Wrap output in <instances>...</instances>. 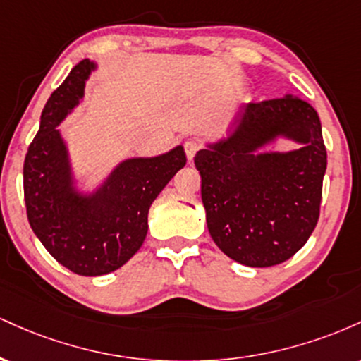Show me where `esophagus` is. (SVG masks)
<instances>
[{
	"label": "esophagus",
	"instance_id": "1",
	"mask_svg": "<svg viewBox=\"0 0 361 361\" xmlns=\"http://www.w3.org/2000/svg\"><path fill=\"white\" fill-rule=\"evenodd\" d=\"M198 149H200V144H198L197 140L188 139V140H186V142H185V152H186V157H188L190 161H192L193 156L197 154Z\"/></svg>",
	"mask_w": 361,
	"mask_h": 361
}]
</instances>
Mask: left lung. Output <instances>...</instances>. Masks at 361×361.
<instances>
[{"label": "left lung", "instance_id": "obj_1", "mask_svg": "<svg viewBox=\"0 0 361 361\" xmlns=\"http://www.w3.org/2000/svg\"><path fill=\"white\" fill-rule=\"evenodd\" d=\"M279 133L305 147L288 155L254 151ZM207 227L219 250L246 267L292 258L319 221L327 152L321 120L309 102L281 97L244 106L226 142L195 156Z\"/></svg>", "mask_w": 361, "mask_h": 361}]
</instances>
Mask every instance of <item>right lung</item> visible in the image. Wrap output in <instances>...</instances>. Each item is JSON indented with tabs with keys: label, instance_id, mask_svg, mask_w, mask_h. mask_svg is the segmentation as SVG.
<instances>
[{
	"label": "right lung",
	"instance_id": "add662e5",
	"mask_svg": "<svg viewBox=\"0 0 361 361\" xmlns=\"http://www.w3.org/2000/svg\"><path fill=\"white\" fill-rule=\"evenodd\" d=\"M93 68L76 64L45 103L40 127L23 163L27 217L44 247L76 275L98 276L126 264L147 234L149 207L186 164L183 147L152 159H130L90 198L69 186L64 144L56 126L82 94Z\"/></svg>",
	"mask_w": 361,
	"mask_h": 361
}]
</instances>
